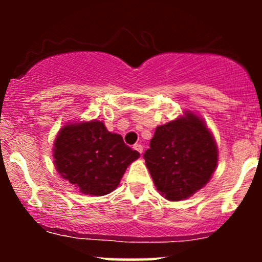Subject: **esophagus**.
<instances>
[{
	"instance_id": "1",
	"label": "esophagus",
	"mask_w": 262,
	"mask_h": 262,
	"mask_svg": "<svg viewBox=\"0 0 262 262\" xmlns=\"http://www.w3.org/2000/svg\"><path fill=\"white\" fill-rule=\"evenodd\" d=\"M134 149L137 150V151L139 152V154H143V146H141L140 144H135V145H134Z\"/></svg>"
}]
</instances>
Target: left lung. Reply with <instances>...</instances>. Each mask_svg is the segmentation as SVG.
Instances as JSON below:
<instances>
[{
  "mask_svg": "<svg viewBox=\"0 0 262 262\" xmlns=\"http://www.w3.org/2000/svg\"><path fill=\"white\" fill-rule=\"evenodd\" d=\"M144 159L161 196L182 201L209 181L217 167L218 149L206 123L186 112L156 128Z\"/></svg>",
  "mask_w": 262,
  "mask_h": 262,
  "instance_id": "left-lung-1",
  "label": "left lung"
}]
</instances>
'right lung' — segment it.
<instances>
[{"mask_svg": "<svg viewBox=\"0 0 262 262\" xmlns=\"http://www.w3.org/2000/svg\"><path fill=\"white\" fill-rule=\"evenodd\" d=\"M56 170L83 194L104 196L117 188L139 158L119 134L100 121L70 123L60 129L53 149Z\"/></svg>", "mask_w": 262, "mask_h": 262, "instance_id": "right-lung-1", "label": "right lung"}]
</instances>
